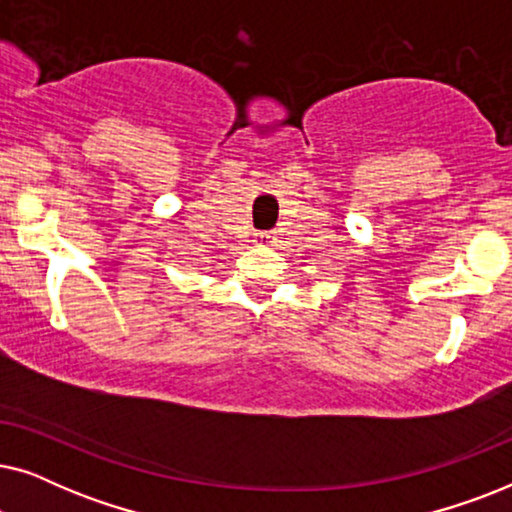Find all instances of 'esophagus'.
Here are the masks:
<instances>
[{"instance_id": "34e87169", "label": "esophagus", "mask_w": 512, "mask_h": 512, "mask_svg": "<svg viewBox=\"0 0 512 512\" xmlns=\"http://www.w3.org/2000/svg\"><path fill=\"white\" fill-rule=\"evenodd\" d=\"M272 240H275V233H272V230H258V233L254 235V242L258 244V247L272 244Z\"/></svg>"}]
</instances>
